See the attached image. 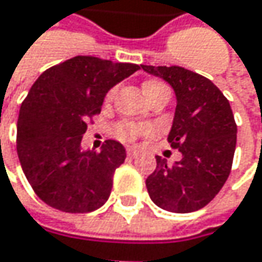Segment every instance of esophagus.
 Returning a JSON list of instances; mask_svg holds the SVG:
<instances>
[{
  "mask_svg": "<svg viewBox=\"0 0 262 262\" xmlns=\"http://www.w3.org/2000/svg\"><path fill=\"white\" fill-rule=\"evenodd\" d=\"M127 156H129V158H136V156H138V151L133 150V148H129V150H127Z\"/></svg>",
  "mask_w": 262,
  "mask_h": 262,
  "instance_id": "34e87169",
  "label": "esophagus"
}]
</instances>
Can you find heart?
I'll list each match as a JSON object with an SVG mask.
<instances>
[{"label":"heart","instance_id":"1","mask_svg":"<svg viewBox=\"0 0 262 262\" xmlns=\"http://www.w3.org/2000/svg\"><path fill=\"white\" fill-rule=\"evenodd\" d=\"M164 91H170L168 86L162 81H158V80H147L142 83V92L145 94V97L150 100L151 97H155L156 94L159 92H164ZM114 95H115V89H111L107 94H106V98H104V103L106 104H111L112 100H114ZM151 132V127L147 126V124H138V123H132V121H121L115 126L114 133L115 136L123 141V142H135L138 141L141 136L144 135H148Z\"/></svg>","mask_w":262,"mask_h":262}]
</instances>
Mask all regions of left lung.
Wrapping results in <instances>:
<instances>
[{
    "mask_svg": "<svg viewBox=\"0 0 262 262\" xmlns=\"http://www.w3.org/2000/svg\"><path fill=\"white\" fill-rule=\"evenodd\" d=\"M141 67L174 89L178 104L168 142L182 153L174 165L156 156V170L145 181L150 199L171 212L202 209L219 194L232 168L236 124L231 104L197 73L182 67Z\"/></svg>",
    "mask_w": 262,
    "mask_h": 262,
    "instance_id": "obj_1",
    "label": "left lung"
}]
</instances>
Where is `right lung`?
<instances>
[{"label": "right lung", "instance_id": "right-lung-1", "mask_svg": "<svg viewBox=\"0 0 262 262\" xmlns=\"http://www.w3.org/2000/svg\"><path fill=\"white\" fill-rule=\"evenodd\" d=\"M141 67L76 56L43 71L21 104L16 150L27 181L48 206L83 214L106 203L126 148L107 139L101 151L81 150L88 121L104 95Z\"/></svg>", "mask_w": 262, "mask_h": 262}]
</instances>
